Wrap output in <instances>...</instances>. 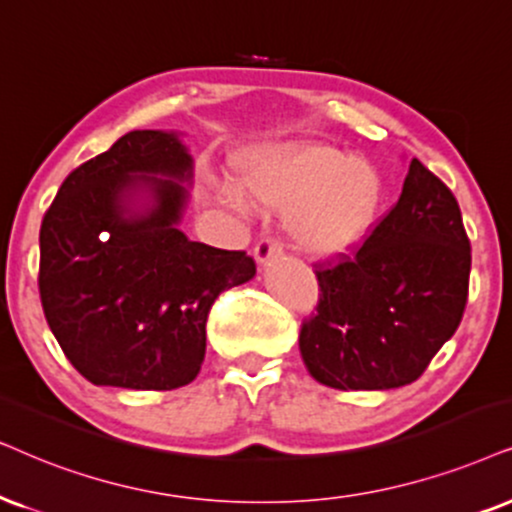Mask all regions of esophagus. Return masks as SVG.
Returning <instances> with one entry per match:
<instances>
[{
  "mask_svg": "<svg viewBox=\"0 0 512 512\" xmlns=\"http://www.w3.org/2000/svg\"><path fill=\"white\" fill-rule=\"evenodd\" d=\"M252 255H255L260 267H267V264L274 262L276 257H281V245L271 241V238H262V241L255 245V250H252Z\"/></svg>",
  "mask_w": 512,
  "mask_h": 512,
  "instance_id": "34e87169",
  "label": "esophagus"
}]
</instances>
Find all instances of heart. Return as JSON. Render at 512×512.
I'll use <instances>...</instances> for the list:
<instances>
[{
	"label": "heart",
	"mask_w": 512,
	"mask_h": 512,
	"mask_svg": "<svg viewBox=\"0 0 512 512\" xmlns=\"http://www.w3.org/2000/svg\"><path fill=\"white\" fill-rule=\"evenodd\" d=\"M238 186H222L224 203L243 196L264 212H290L288 236L314 260L357 252L385 210V179L371 160L331 144L281 141L245 148L234 158Z\"/></svg>",
	"instance_id": "heart-1"
}]
</instances>
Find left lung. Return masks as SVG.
<instances>
[{"instance_id": "1", "label": "left lung", "mask_w": 512, "mask_h": 512, "mask_svg": "<svg viewBox=\"0 0 512 512\" xmlns=\"http://www.w3.org/2000/svg\"><path fill=\"white\" fill-rule=\"evenodd\" d=\"M470 260L454 193L413 158L397 205L371 238L316 271L319 307L300 331L309 375L335 390L418 380L463 319Z\"/></svg>"}]
</instances>
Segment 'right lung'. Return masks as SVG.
<instances>
[{
  "label": "right lung",
  "instance_id": "obj_1",
  "mask_svg": "<svg viewBox=\"0 0 512 512\" xmlns=\"http://www.w3.org/2000/svg\"><path fill=\"white\" fill-rule=\"evenodd\" d=\"M191 184L181 132L134 129L70 172L44 215V316L89 383L189 385L205 359L212 302L255 276L245 252L181 231Z\"/></svg>",
  "mask_w": 512,
  "mask_h": 512
}]
</instances>
